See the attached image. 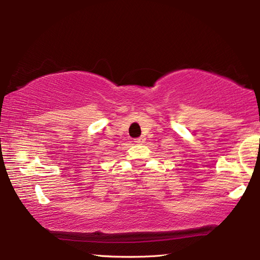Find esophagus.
Returning a JSON list of instances; mask_svg holds the SVG:
<instances>
[{
  "instance_id": "34e87169",
  "label": "esophagus",
  "mask_w": 260,
  "mask_h": 260,
  "mask_svg": "<svg viewBox=\"0 0 260 260\" xmlns=\"http://www.w3.org/2000/svg\"><path fill=\"white\" fill-rule=\"evenodd\" d=\"M134 142H135V143H143V142H145V138H138V139H135Z\"/></svg>"
}]
</instances>
